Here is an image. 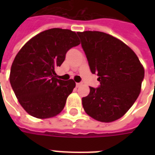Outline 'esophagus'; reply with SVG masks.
I'll use <instances>...</instances> for the list:
<instances>
[{
  "mask_svg": "<svg viewBox=\"0 0 155 155\" xmlns=\"http://www.w3.org/2000/svg\"><path fill=\"white\" fill-rule=\"evenodd\" d=\"M81 85H82V83H76V87H80Z\"/></svg>",
  "mask_w": 155,
  "mask_h": 155,
  "instance_id": "34e87169",
  "label": "esophagus"
}]
</instances>
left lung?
<instances>
[{
  "label": "left lung",
  "mask_w": 155,
  "mask_h": 155,
  "mask_svg": "<svg viewBox=\"0 0 155 155\" xmlns=\"http://www.w3.org/2000/svg\"><path fill=\"white\" fill-rule=\"evenodd\" d=\"M92 74L99 87H90L82 98L87 115L101 122H112L125 115L141 92L143 66L131 48L112 35L100 31L77 32Z\"/></svg>",
  "instance_id": "1"
}]
</instances>
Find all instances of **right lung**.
<instances>
[{
    "instance_id": "1",
    "label": "right lung",
    "mask_w": 155,
    "mask_h": 155,
    "mask_svg": "<svg viewBox=\"0 0 155 155\" xmlns=\"http://www.w3.org/2000/svg\"><path fill=\"white\" fill-rule=\"evenodd\" d=\"M70 30L53 28L25 43L13 62L9 81L20 104L30 115L45 119L58 115L75 87L73 80L56 78L67 52L80 44Z\"/></svg>"
}]
</instances>
